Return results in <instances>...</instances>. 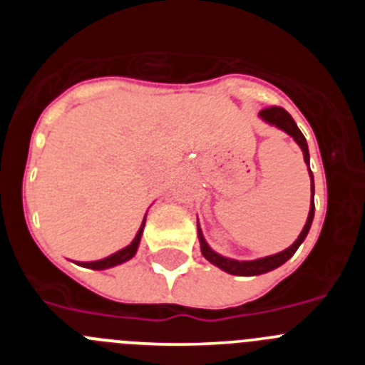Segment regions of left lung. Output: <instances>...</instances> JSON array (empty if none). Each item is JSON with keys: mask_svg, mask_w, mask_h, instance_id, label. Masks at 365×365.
<instances>
[{"mask_svg": "<svg viewBox=\"0 0 365 365\" xmlns=\"http://www.w3.org/2000/svg\"><path fill=\"white\" fill-rule=\"evenodd\" d=\"M259 118L263 122L270 125H276L278 130L285 131L287 135H291L294 138V143L302 148L303 151V160L305 164L309 166V148H307V140L303 137L302 131L298 130V125L296 122L292 120V117L289 113L285 111L283 108H267L263 111H259ZM309 175H311V208H309V215H307V221H305V227L303 230L299 232L298 240L291 245L289 248L282 250L278 254H272V256H267V257H259V259H250V261H240V259H232V257L227 256H221L217 254L215 250H212L210 245L206 243L205 235H202L201 227H199V221H197V235H199V245H201V254L206 257V259L210 261L212 265L219 267L221 270L225 272L232 274V276H259V274H265L270 272V270L278 269L282 267L285 261L291 259L294 256V252L298 250L299 245L303 243V240L307 237L309 230H311V225H312V219H314V177H312L311 168H309Z\"/></svg>", "mask_w": 365, "mask_h": 365, "instance_id": "1", "label": "left lung"}]
</instances>
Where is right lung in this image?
Here are the masks:
<instances>
[{
	"instance_id": "add662e5",
	"label": "right lung",
	"mask_w": 365,
	"mask_h": 365,
	"mask_svg": "<svg viewBox=\"0 0 365 365\" xmlns=\"http://www.w3.org/2000/svg\"><path fill=\"white\" fill-rule=\"evenodd\" d=\"M148 215V214H146ZM146 215L143 219V225L138 228L137 235H135V240L131 241L128 247L120 248L118 252L111 254V256L104 257V259H96V261H80L78 265L80 267H86V269H93V270H106V269H111V267H117L125 263V261H130L131 257L137 254L138 250V245H140V237H143V232H144V225H146Z\"/></svg>"
}]
</instances>
